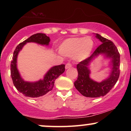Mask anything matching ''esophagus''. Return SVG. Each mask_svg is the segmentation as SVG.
Instances as JSON below:
<instances>
[{"mask_svg":"<svg viewBox=\"0 0 131 131\" xmlns=\"http://www.w3.org/2000/svg\"><path fill=\"white\" fill-rule=\"evenodd\" d=\"M71 67H72L71 63H68L66 64L65 68L66 69H68V68H71Z\"/></svg>","mask_w":131,"mask_h":131,"instance_id":"1","label":"esophagus"}]
</instances>
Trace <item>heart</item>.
I'll list each match as a JSON object with an SVG mask.
<instances>
[{
    "label": "heart",
    "instance_id": "heart-1",
    "mask_svg": "<svg viewBox=\"0 0 131 131\" xmlns=\"http://www.w3.org/2000/svg\"><path fill=\"white\" fill-rule=\"evenodd\" d=\"M94 48V42L89 37H72L64 40L59 47L60 52L65 56H73L81 61L89 56Z\"/></svg>",
    "mask_w": 131,
    "mask_h": 131
}]
</instances>
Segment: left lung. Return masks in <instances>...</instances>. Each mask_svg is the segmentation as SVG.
<instances>
[{
	"label": "left lung",
	"instance_id": "left-lung-1",
	"mask_svg": "<svg viewBox=\"0 0 131 131\" xmlns=\"http://www.w3.org/2000/svg\"><path fill=\"white\" fill-rule=\"evenodd\" d=\"M95 37L102 43L96 49L91 57L77 64L78 77L74 83L75 88L82 95L91 98L102 97L108 93L116 83L120 73V55L116 47L112 41L100 34H96ZM100 54H104L107 58H111L112 71L107 79L98 83L90 78V72L88 66L93 58Z\"/></svg>",
	"mask_w": 131,
	"mask_h": 131
}]
</instances>
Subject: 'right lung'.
<instances>
[{
	"mask_svg": "<svg viewBox=\"0 0 131 131\" xmlns=\"http://www.w3.org/2000/svg\"><path fill=\"white\" fill-rule=\"evenodd\" d=\"M50 38L43 33H37L33 34L26 40H24L16 47L13 52V60L10 64V73L13 83L16 89L26 97H39L46 94L52 91L53 88L55 79L60 75L64 73L65 65L60 64L53 67L48 71L43 79H40L36 82H27L21 77L16 67L17 57L19 52L22 49L23 47L28 42H36L40 45L48 46L50 42Z\"/></svg>",
	"mask_w": 131,
	"mask_h": 131,
	"instance_id": "right-lung-1",
	"label": "right lung"
}]
</instances>
